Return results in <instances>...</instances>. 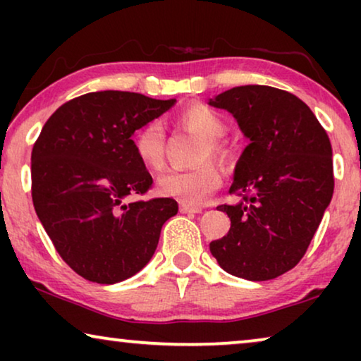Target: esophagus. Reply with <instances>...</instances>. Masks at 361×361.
Returning <instances> with one entry per match:
<instances>
[{"instance_id":"esophagus-1","label":"esophagus","mask_w":361,"mask_h":361,"mask_svg":"<svg viewBox=\"0 0 361 361\" xmlns=\"http://www.w3.org/2000/svg\"><path fill=\"white\" fill-rule=\"evenodd\" d=\"M180 214H200L202 209L200 207H194V205H189V204H180Z\"/></svg>"}]
</instances>
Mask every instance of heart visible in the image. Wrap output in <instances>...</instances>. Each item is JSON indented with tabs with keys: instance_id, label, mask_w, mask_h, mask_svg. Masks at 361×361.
<instances>
[{
	"instance_id": "obj_1",
	"label": "heart",
	"mask_w": 361,
	"mask_h": 361,
	"mask_svg": "<svg viewBox=\"0 0 361 361\" xmlns=\"http://www.w3.org/2000/svg\"><path fill=\"white\" fill-rule=\"evenodd\" d=\"M180 123L189 130L199 133L205 142L200 147V159L212 156L224 161L225 146L219 141L225 135L226 125L219 113L212 108L192 105L182 111ZM135 154L142 166L149 171H159L164 166V128L159 121H149L136 133L133 140ZM221 185L219 171L212 164H204L195 169L169 171L157 179V190L164 197H172L182 204L202 205L210 199Z\"/></svg>"
}]
</instances>
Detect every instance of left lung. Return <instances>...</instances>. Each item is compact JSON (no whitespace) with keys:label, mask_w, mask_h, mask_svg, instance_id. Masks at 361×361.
<instances>
[{"label":"left lung","mask_w":361,"mask_h":361,"mask_svg":"<svg viewBox=\"0 0 361 361\" xmlns=\"http://www.w3.org/2000/svg\"><path fill=\"white\" fill-rule=\"evenodd\" d=\"M209 105L231 113L250 141L230 187L241 200L219 207L231 226L210 253L236 278L274 279L305 255L332 200L330 140L302 100L274 87H235Z\"/></svg>","instance_id":"8db88e82"}]
</instances>
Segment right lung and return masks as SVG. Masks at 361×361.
Wrapping results in <instances>:
<instances>
[{
	"label": "right lung",
	"instance_id": "1",
	"mask_svg": "<svg viewBox=\"0 0 361 361\" xmlns=\"http://www.w3.org/2000/svg\"><path fill=\"white\" fill-rule=\"evenodd\" d=\"M176 100L133 92H93L63 103L31 154L32 202L62 259L92 283H121L145 268L174 199L130 202L152 177L131 136Z\"/></svg>",
	"mask_w": 361,
	"mask_h": 361
}]
</instances>
